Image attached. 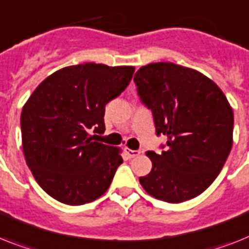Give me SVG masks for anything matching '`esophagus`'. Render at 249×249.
I'll return each mask as SVG.
<instances>
[{"instance_id": "obj_1", "label": "esophagus", "mask_w": 249, "mask_h": 249, "mask_svg": "<svg viewBox=\"0 0 249 249\" xmlns=\"http://www.w3.org/2000/svg\"><path fill=\"white\" fill-rule=\"evenodd\" d=\"M139 151H134V149H126V155H128L130 159H135V157L139 156Z\"/></svg>"}]
</instances>
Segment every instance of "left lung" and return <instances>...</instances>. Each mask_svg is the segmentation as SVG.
<instances>
[{"mask_svg":"<svg viewBox=\"0 0 249 249\" xmlns=\"http://www.w3.org/2000/svg\"><path fill=\"white\" fill-rule=\"evenodd\" d=\"M134 82L157 135L167 137L165 151L147 152L152 170L139 183L169 203L197 197L217 178L233 145L234 115L225 94L199 71L173 62L142 66Z\"/></svg>","mask_w":249,"mask_h":249,"instance_id":"obj_1","label":"left lung"}]
</instances>
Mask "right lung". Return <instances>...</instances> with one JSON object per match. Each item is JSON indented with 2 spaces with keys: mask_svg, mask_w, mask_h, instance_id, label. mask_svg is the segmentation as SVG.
<instances>
[{
  "mask_svg": "<svg viewBox=\"0 0 249 249\" xmlns=\"http://www.w3.org/2000/svg\"><path fill=\"white\" fill-rule=\"evenodd\" d=\"M133 66L80 64L54 71L36 88L20 118L26 165L40 188L61 203L100 198L123 163L120 148L93 142L105 131V106L120 96Z\"/></svg>",
  "mask_w": 249,
  "mask_h": 249,
  "instance_id": "1",
  "label": "right lung"
}]
</instances>
